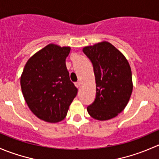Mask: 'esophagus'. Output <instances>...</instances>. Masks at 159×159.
<instances>
[{"label":"esophagus","mask_w":159,"mask_h":159,"mask_svg":"<svg viewBox=\"0 0 159 159\" xmlns=\"http://www.w3.org/2000/svg\"><path fill=\"white\" fill-rule=\"evenodd\" d=\"M75 85L76 86V88H78V89H79V88L81 87V83H80L79 81H77V82L75 83Z\"/></svg>","instance_id":"esophagus-1"}]
</instances>
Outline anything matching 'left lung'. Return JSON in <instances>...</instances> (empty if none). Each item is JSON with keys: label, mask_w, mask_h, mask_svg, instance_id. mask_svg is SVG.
<instances>
[{"label": "left lung", "mask_w": 159, "mask_h": 159, "mask_svg": "<svg viewBox=\"0 0 159 159\" xmlns=\"http://www.w3.org/2000/svg\"><path fill=\"white\" fill-rule=\"evenodd\" d=\"M95 76L96 96L87 111L93 118L116 117L127 105L132 92L131 70L127 59L111 44L104 41L83 48Z\"/></svg>", "instance_id": "1"}]
</instances>
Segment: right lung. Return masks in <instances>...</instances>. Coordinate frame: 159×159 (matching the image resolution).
Here are the masks:
<instances>
[{"instance_id":"1","label":"right lung","mask_w":159,"mask_h":159,"mask_svg":"<svg viewBox=\"0 0 159 159\" xmlns=\"http://www.w3.org/2000/svg\"><path fill=\"white\" fill-rule=\"evenodd\" d=\"M70 50L50 44L34 54L24 68L20 77L24 98L30 111L43 121H62L77 95L65 64Z\"/></svg>"}]
</instances>
